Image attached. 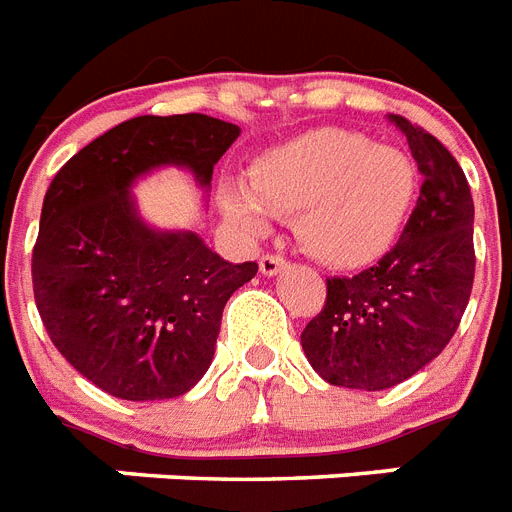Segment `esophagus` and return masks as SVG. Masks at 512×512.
<instances>
[{
    "label": "esophagus",
    "instance_id": "1",
    "mask_svg": "<svg viewBox=\"0 0 512 512\" xmlns=\"http://www.w3.org/2000/svg\"><path fill=\"white\" fill-rule=\"evenodd\" d=\"M287 261L282 259V256H274V253H266V256H261L259 261V269L261 274H266V277H274L277 272H282L285 269Z\"/></svg>",
    "mask_w": 512,
    "mask_h": 512
}]
</instances>
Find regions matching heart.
I'll return each instance as SVG.
<instances>
[{
  "label": "heart",
  "instance_id": "1",
  "mask_svg": "<svg viewBox=\"0 0 512 512\" xmlns=\"http://www.w3.org/2000/svg\"><path fill=\"white\" fill-rule=\"evenodd\" d=\"M416 190L403 151L353 130L314 128L266 149L251 167V188L219 185V209L251 240L269 232L272 211L295 214V235L314 259L361 269L398 243Z\"/></svg>",
  "mask_w": 512,
  "mask_h": 512
}]
</instances>
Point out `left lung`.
Listing matches in <instances>:
<instances>
[{"mask_svg":"<svg viewBox=\"0 0 512 512\" xmlns=\"http://www.w3.org/2000/svg\"><path fill=\"white\" fill-rule=\"evenodd\" d=\"M424 177L403 235L356 277L327 280L303 353L324 382L377 392L413 377L453 340L474 287V198L455 156L390 114Z\"/></svg>","mask_w":512,"mask_h":512,"instance_id":"1","label":"left lung"}]
</instances>
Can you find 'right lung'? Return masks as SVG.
<instances>
[{"instance_id": "add662e5", "label": "right lung", "mask_w": 512, "mask_h": 512, "mask_svg": "<svg viewBox=\"0 0 512 512\" xmlns=\"http://www.w3.org/2000/svg\"><path fill=\"white\" fill-rule=\"evenodd\" d=\"M238 125L143 114L107 130L54 175L33 246V298L54 348L122 400L185 395L209 369L222 311L259 264H230L196 232L156 230L130 188L185 167L209 190Z\"/></svg>"}]
</instances>
